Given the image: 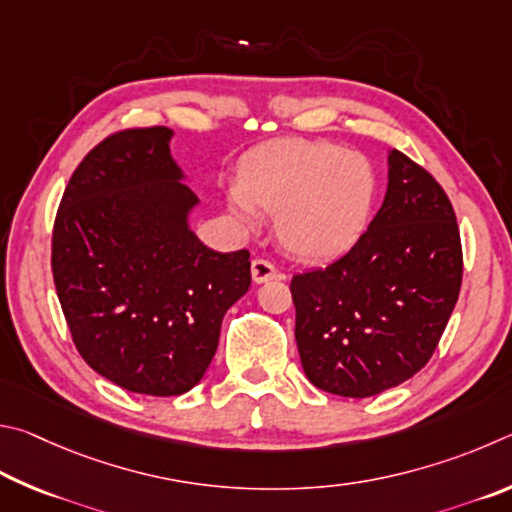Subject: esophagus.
Here are the masks:
<instances>
[{
	"instance_id": "obj_1",
	"label": "esophagus",
	"mask_w": 512,
	"mask_h": 512,
	"mask_svg": "<svg viewBox=\"0 0 512 512\" xmlns=\"http://www.w3.org/2000/svg\"><path fill=\"white\" fill-rule=\"evenodd\" d=\"M251 279H254V283H267L272 279H281V274L270 261H265V258H254V261H251Z\"/></svg>"
}]
</instances>
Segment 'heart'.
Listing matches in <instances>:
<instances>
[{"label": "heart", "instance_id": "1", "mask_svg": "<svg viewBox=\"0 0 512 512\" xmlns=\"http://www.w3.org/2000/svg\"><path fill=\"white\" fill-rule=\"evenodd\" d=\"M242 227L274 215L279 245L292 258L321 263L342 256L362 236L375 202L369 159L330 141L279 139L242 161L227 193Z\"/></svg>", "mask_w": 512, "mask_h": 512}]
</instances>
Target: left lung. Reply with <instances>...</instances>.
<instances>
[{
    "label": "left lung",
    "instance_id": "left-lung-1",
    "mask_svg": "<svg viewBox=\"0 0 512 512\" xmlns=\"http://www.w3.org/2000/svg\"><path fill=\"white\" fill-rule=\"evenodd\" d=\"M463 279L459 224L441 184L389 150L380 211L348 254L292 279L301 366L315 387L369 398L434 355Z\"/></svg>",
    "mask_w": 512,
    "mask_h": 512
}]
</instances>
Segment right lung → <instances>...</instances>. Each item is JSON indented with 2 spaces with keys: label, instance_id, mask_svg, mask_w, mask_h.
<instances>
[{
  "label": "right lung",
  "instance_id": "right-lung-1",
  "mask_svg": "<svg viewBox=\"0 0 512 512\" xmlns=\"http://www.w3.org/2000/svg\"><path fill=\"white\" fill-rule=\"evenodd\" d=\"M173 130L134 128L80 161L53 224L51 270L83 360L121 389L182 396L204 378L222 317L249 290V251L195 236L197 195Z\"/></svg>",
  "mask_w": 512,
  "mask_h": 512
}]
</instances>
